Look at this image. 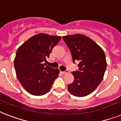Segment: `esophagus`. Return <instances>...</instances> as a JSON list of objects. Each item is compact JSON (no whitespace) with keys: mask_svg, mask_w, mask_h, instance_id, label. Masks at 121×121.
<instances>
[{"mask_svg":"<svg viewBox=\"0 0 121 121\" xmlns=\"http://www.w3.org/2000/svg\"><path fill=\"white\" fill-rule=\"evenodd\" d=\"M61 73H62V74L65 75V74H67L68 73H69V71H68V70H67V71H64V72H62L61 71Z\"/></svg>","mask_w":121,"mask_h":121,"instance_id":"1","label":"esophagus"}]
</instances>
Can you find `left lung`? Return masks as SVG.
Masks as SVG:
<instances>
[{"label":"left lung","instance_id":"1","mask_svg":"<svg viewBox=\"0 0 121 121\" xmlns=\"http://www.w3.org/2000/svg\"><path fill=\"white\" fill-rule=\"evenodd\" d=\"M62 38L70 50L73 62H79V71L72 73L74 81L68 85V90L78 97L88 95L103 78L107 66L105 54L98 44L83 35L64 36Z\"/></svg>","mask_w":121,"mask_h":121}]
</instances>
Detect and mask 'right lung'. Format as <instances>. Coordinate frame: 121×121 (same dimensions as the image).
Listing matches in <instances>:
<instances>
[{
  "mask_svg": "<svg viewBox=\"0 0 121 121\" xmlns=\"http://www.w3.org/2000/svg\"><path fill=\"white\" fill-rule=\"evenodd\" d=\"M61 36L39 33L33 36L18 49L14 67L18 80L26 91L35 96L51 90L59 70L46 65V59Z\"/></svg>",
  "mask_w": 121,
  "mask_h": 121,
  "instance_id": "add662e5",
  "label": "right lung"
}]
</instances>
